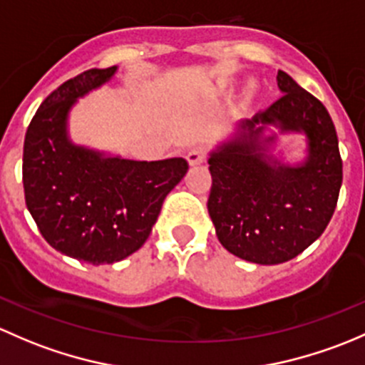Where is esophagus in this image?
<instances>
[{
  "label": "esophagus",
  "instance_id": "34e87169",
  "mask_svg": "<svg viewBox=\"0 0 365 365\" xmlns=\"http://www.w3.org/2000/svg\"><path fill=\"white\" fill-rule=\"evenodd\" d=\"M205 155H207V153H205L204 148H195L187 153L186 160H187V163L193 167V165H200L202 161H205Z\"/></svg>",
  "mask_w": 365,
  "mask_h": 365
}]
</instances>
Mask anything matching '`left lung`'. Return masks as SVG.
Returning a JSON list of instances; mask_svg holds the SVG:
<instances>
[{
    "label": "left lung",
    "instance_id": "8db88e82",
    "mask_svg": "<svg viewBox=\"0 0 365 365\" xmlns=\"http://www.w3.org/2000/svg\"><path fill=\"white\" fill-rule=\"evenodd\" d=\"M279 100L242 119L234 137L209 156L212 186L207 200L216 235L227 251L246 262L276 265L292 260L329 225L341 182L343 161L336 126L318 98L277 71ZM280 133H302L308 156L297 165L269 153Z\"/></svg>",
    "mask_w": 365,
    "mask_h": 365
}]
</instances>
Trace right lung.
I'll return each mask as SVG.
<instances>
[{"instance_id": "obj_1", "label": "right lung", "mask_w": 365, "mask_h": 365, "mask_svg": "<svg viewBox=\"0 0 365 365\" xmlns=\"http://www.w3.org/2000/svg\"><path fill=\"white\" fill-rule=\"evenodd\" d=\"M115 71L88 70L52 91L29 123L22 155L26 205L40 234L59 253L93 265L140 250L187 172L184 158L125 160L70 140L71 107Z\"/></svg>"}]
</instances>
